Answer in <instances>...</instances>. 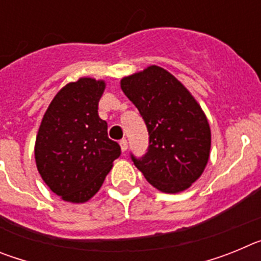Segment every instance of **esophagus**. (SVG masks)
<instances>
[{
	"mask_svg": "<svg viewBox=\"0 0 261 261\" xmlns=\"http://www.w3.org/2000/svg\"><path fill=\"white\" fill-rule=\"evenodd\" d=\"M120 147H121V150L123 151H126V149H128V141H126L125 138L120 140Z\"/></svg>",
	"mask_w": 261,
	"mask_h": 261,
	"instance_id": "esophagus-1",
	"label": "esophagus"
}]
</instances>
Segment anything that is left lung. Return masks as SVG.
Returning <instances> with one entry per match:
<instances>
[{
    "label": "left lung",
    "instance_id": "obj_1",
    "mask_svg": "<svg viewBox=\"0 0 261 261\" xmlns=\"http://www.w3.org/2000/svg\"><path fill=\"white\" fill-rule=\"evenodd\" d=\"M121 90L146 124L149 146L133 163L156 190L190 188L204 171L211 151V128L201 107L167 70L149 66L124 77Z\"/></svg>",
    "mask_w": 261,
    "mask_h": 261
}]
</instances>
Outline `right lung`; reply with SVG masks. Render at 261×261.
Listing matches in <instances>:
<instances>
[{"instance_id":"add662e5","label":"right lung","mask_w":261,"mask_h":261,"mask_svg":"<svg viewBox=\"0 0 261 261\" xmlns=\"http://www.w3.org/2000/svg\"><path fill=\"white\" fill-rule=\"evenodd\" d=\"M105 82L80 78L53 98L36 136L39 174L52 192L70 202L91 199L121 154L98 115Z\"/></svg>"}]
</instances>
